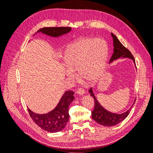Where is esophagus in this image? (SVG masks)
Masks as SVG:
<instances>
[{
  "label": "esophagus",
  "mask_w": 153,
  "mask_h": 153,
  "mask_svg": "<svg viewBox=\"0 0 153 153\" xmlns=\"http://www.w3.org/2000/svg\"><path fill=\"white\" fill-rule=\"evenodd\" d=\"M84 90H83L82 88H79V89H78L77 90V94H79V95H83L84 94Z\"/></svg>",
  "instance_id": "34e87169"
}]
</instances>
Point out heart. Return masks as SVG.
Masks as SVG:
<instances>
[{
	"mask_svg": "<svg viewBox=\"0 0 153 153\" xmlns=\"http://www.w3.org/2000/svg\"><path fill=\"white\" fill-rule=\"evenodd\" d=\"M107 55V47L104 41L91 38L79 39L66 49L65 74L69 79H74V71L78 70L82 79L92 82L101 73Z\"/></svg>",
	"mask_w": 153,
	"mask_h": 153,
	"instance_id": "heart-1",
	"label": "heart"
}]
</instances>
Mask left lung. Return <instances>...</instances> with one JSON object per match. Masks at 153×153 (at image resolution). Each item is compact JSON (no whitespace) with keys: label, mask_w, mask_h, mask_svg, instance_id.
Instances as JSON below:
<instances>
[{"label":"left lung","mask_w":153,"mask_h":153,"mask_svg":"<svg viewBox=\"0 0 153 153\" xmlns=\"http://www.w3.org/2000/svg\"><path fill=\"white\" fill-rule=\"evenodd\" d=\"M111 35H112L114 41V53L110 59L109 63L112 62L114 60H115L121 57L129 58L130 59H132L134 64H135L134 57H133L131 52L121 44V43L115 35L111 33ZM88 91L90 92V95L93 97L94 100V108L93 111L91 112L92 118L98 124L104 126H115V125L123 121L129 114L132 106L134 104V102H135V100L132 105L126 112L121 114H114L107 110L100 104L93 93L92 88H91Z\"/></svg>","instance_id":"obj_1"}]
</instances>
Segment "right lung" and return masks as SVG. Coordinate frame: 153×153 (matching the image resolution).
<instances>
[{
	"mask_svg": "<svg viewBox=\"0 0 153 153\" xmlns=\"http://www.w3.org/2000/svg\"><path fill=\"white\" fill-rule=\"evenodd\" d=\"M71 30V27H43L38 30L52 37H59ZM74 99L73 91H66L63 94L59 104L50 112L45 114H35L28 108V112L33 121L43 129L49 132L61 131L69 121V106Z\"/></svg>",
	"mask_w": 153,
	"mask_h": 153,
	"instance_id": "right-lung-1",
	"label": "right lung"
}]
</instances>
